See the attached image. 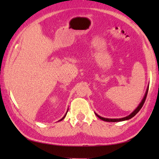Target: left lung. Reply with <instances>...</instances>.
<instances>
[{"instance_id":"left-lung-1","label":"left lung","mask_w":159,"mask_h":159,"mask_svg":"<svg viewBox=\"0 0 159 159\" xmlns=\"http://www.w3.org/2000/svg\"><path fill=\"white\" fill-rule=\"evenodd\" d=\"M148 88H149V85L147 87V89H146V93H145V95L143 98L142 100H141V102L139 103V105H138V107L136 108L135 109H134L133 112H132L129 116H128L126 117H122V118H117V119H110V118H105V117H101L99 115H98L97 113H95V114L96 115V116L98 117H99L100 120H102L103 121H111V122H116V121H125V120H130L131 119L132 117H133L135 115L139 112V111H140V109L142 108L143 104L145 102V100H146V97H147V94H148Z\"/></svg>"}]
</instances>
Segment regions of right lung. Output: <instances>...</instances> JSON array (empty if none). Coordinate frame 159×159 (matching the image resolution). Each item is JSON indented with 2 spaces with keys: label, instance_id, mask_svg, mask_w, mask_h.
<instances>
[{
  "label": "right lung",
  "instance_id": "add662e5",
  "mask_svg": "<svg viewBox=\"0 0 159 159\" xmlns=\"http://www.w3.org/2000/svg\"><path fill=\"white\" fill-rule=\"evenodd\" d=\"M67 111H68V109H67V112H66V114H65V116H63V117H62V118H61V120H59V121H61V120H63V119H64V118H65V117H66V115H67Z\"/></svg>",
  "mask_w": 159,
  "mask_h": 159
}]
</instances>
